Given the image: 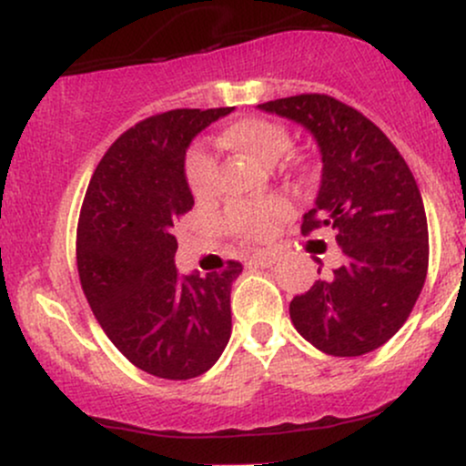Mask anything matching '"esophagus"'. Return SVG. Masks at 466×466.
I'll list each match as a JSON object with an SVG mask.
<instances>
[{
  "mask_svg": "<svg viewBox=\"0 0 466 466\" xmlns=\"http://www.w3.org/2000/svg\"><path fill=\"white\" fill-rule=\"evenodd\" d=\"M276 263V256L269 254V251H256V254H251L249 258V265L254 267H271Z\"/></svg>",
  "mask_w": 466,
  "mask_h": 466,
  "instance_id": "obj_1",
  "label": "esophagus"
}]
</instances>
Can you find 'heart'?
<instances>
[{"label": "heart", "instance_id": "b5f03b06", "mask_svg": "<svg viewBox=\"0 0 466 466\" xmlns=\"http://www.w3.org/2000/svg\"><path fill=\"white\" fill-rule=\"evenodd\" d=\"M217 144L229 151L248 155L254 162L271 166L282 157L291 147V137L282 125L267 120L260 116L238 117L223 127L217 136ZM186 181L197 201L210 199L215 192L217 162L206 148L195 147L188 153L184 164ZM291 206L282 197H267L263 201L254 203H234L228 208L223 223L228 232L245 240H260L269 234V229L278 218L289 215Z\"/></svg>", "mask_w": 466, "mask_h": 466}]
</instances>
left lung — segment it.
I'll use <instances>...</instances> for the list:
<instances>
[{"instance_id":"1","label":"left lung","mask_w":466,"mask_h":466,"mask_svg":"<svg viewBox=\"0 0 466 466\" xmlns=\"http://www.w3.org/2000/svg\"><path fill=\"white\" fill-rule=\"evenodd\" d=\"M258 106L311 131L324 168L302 234L329 228L341 248L339 265L289 304L291 322L326 355H366L405 324L425 285L430 234L414 175L386 133L333 96Z\"/></svg>"}]
</instances>
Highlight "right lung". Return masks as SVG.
I'll list each match as a JSON object with an SVG mask.
<instances>
[{"instance_id":"right-lung-1","label":"right lung","mask_w":466,"mask_h":466,"mask_svg":"<svg viewBox=\"0 0 466 466\" xmlns=\"http://www.w3.org/2000/svg\"><path fill=\"white\" fill-rule=\"evenodd\" d=\"M229 111L173 109L137 122L103 155L80 208L76 265L96 319L133 366L170 381L210 370L232 333L229 289L243 265L179 274L173 234L195 206L186 148Z\"/></svg>"}]
</instances>
